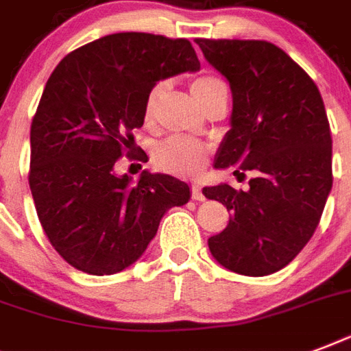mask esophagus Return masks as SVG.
Here are the masks:
<instances>
[{"label": "esophagus", "instance_id": "1", "mask_svg": "<svg viewBox=\"0 0 351 351\" xmlns=\"http://www.w3.org/2000/svg\"><path fill=\"white\" fill-rule=\"evenodd\" d=\"M191 197H193V200H198V202H200V200H204V193H202V187L198 186V184H193L191 186Z\"/></svg>", "mask_w": 351, "mask_h": 351}]
</instances>
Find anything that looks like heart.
Masks as SVG:
<instances>
[{"mask_svg": "<svg viewBox=\"0 0 351 351\" xmlns=\"http://www.w3.org/2000/svg\"><path fill=\"white\" fill-rule=\"evenodd\" d=\"M165 82L154 84L143 100V118L151 120L156 111L160 98L164 96ZM191 93L197 98L198 104L206 109L220 95H226V84L215 74H198L191 80ZM209 147L202 142H195L189 138L171 136L156 143L153 149V162L160 171L173 173V175L191 176L204 169L208 164Z\"/></svg>", "mask_w": 351, "mask_h": 351, "instance_id": "obj_1", "label": "heart"}]
</instances>
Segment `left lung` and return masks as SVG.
Segmentation results:
<instances>
[{"label": "left lung", "mask_w": 351, "mask_h": 351, "mask_svg": "<svg viewBox=\"0 0 351 351\" xmlns=\"http://www.w3.org/2000/svg\"><path fill=\"white\" fill-rule=\"evenodd\" d=\"M204 56L230 82L231 129L215 167L237 178L253 173L247 191L204 187L231 213L209 237L224 267L264 277L288 266L313 237L332 191V134L315 82L291 58L262 40H206Z\"/></svg>", "instance_id": "8db88e82"}]
</instances>
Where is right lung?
Listing matches in <instances>:
<instances>
[{"instance_id":"1","label":"right lung","mask_w":351,"mask_h":351,"mask_svg":"<svg viewBox=\"0 0 351 351\" xmlns=\"http://www.w3.org/2000/svg\"><path fill=\"white\" fill-rule=\"evenodd\" d=\"M186 38L118 32L69 52L52 71L30 125L29 186L36 213L63 261L89 275H112L138 261L189 187L143 171L114 175L125 154L145 160L132 131L156 82L198 71Z\"/></svg>"}]
</instances>
